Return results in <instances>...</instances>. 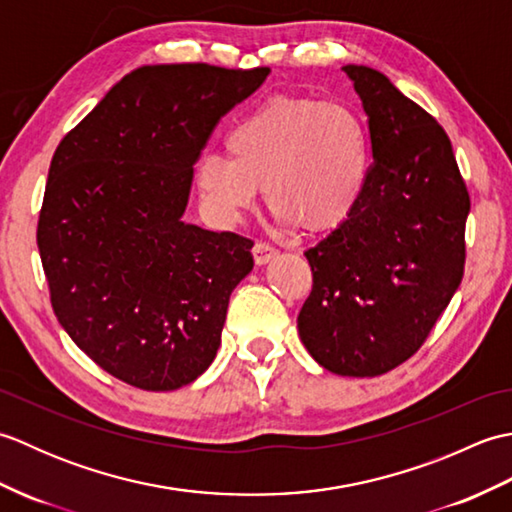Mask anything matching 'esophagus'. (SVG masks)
<instances>
[{"mask_svg":"<svg viewBox=\"0 0 512 512\" xmlns=\"http://www.w3.org/2000/svg\"><path fill=\"white\" fill-rule=\"evenodd\" d=\"M253 257H255V264L257 266H264L268 262H273V259L277 257V248L266 244V242H257L253 246Z\"/></svg>","mask_w":512,"mask_h":512,"instance_id":"esophagus-1","label":"esophagus"}]
</instances>
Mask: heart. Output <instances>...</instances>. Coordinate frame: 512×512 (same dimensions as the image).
Here are the masks:
<instances>
[{
	"instance_id": "heart-1",
	"label": "heart",
	"mask_w": 512,
	"mask_h": 512,
	"mask_svg": "<svg viewBox=\"0 0 512 512\" xmlns=\"http://www.w3.org/2000/svg\"><path fill=\"white\" fill-rule=\"evenodd\" d=\"M226 154L204 156L195 187L206 206L237 222L266 189L286 226L308 233L339 231L361 204L372 173L369 132L352 107L306 96H275L239 118L226 134Z\"/></svg>"
}]
</instances>
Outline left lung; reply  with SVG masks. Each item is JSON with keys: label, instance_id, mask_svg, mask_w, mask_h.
<instances>
[{"label": "left lung", "instance_id": "1", "mask_svg": "<svg viewBox=\"0 0 512 512\" xmlns=\"http://www.w3.org/2000/svg\"><path fill=\"white\" fill-rule=\"evenodd\" d=\"M363 103L372 173L339 231L306 250L312 292L301 343L339 376H380L405 363L464 275L471 211L447 132L383 72L343 65Z\"/></svg>", "mask_w": 512, "mask_h": 512}]
</instances>
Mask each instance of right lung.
<instances>
[{
	"instance_id": "right-lung-1",
	"label": "right lung",
	"mask_w": 512,
	"mask_h": 512,
	"mask_svg": "<svg viewBox=\"0 0 512 512\" xmlns=\"http://www.w3.org/2000/svg\"><path fill=\"white\" fill-rule=\"evenodd\" d=\"M268 68L145 65L54 151L37 244L70 339L127 385L171 391L204 374L253 242L182 220L217 121Z\"/></svg>"
}]
</instances>
